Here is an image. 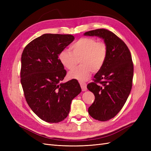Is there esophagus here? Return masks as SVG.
<instances>
[{
	"mask_svg": "<svg viewBox=\"0 0 151 151\" xmlns=\"http://www.w3.org/2000/svg\"><path fill=\"white\" fill-rule=\"evenodd\" d=\"M80 85H81V87L82 91H86L87 90V84H86V83H80Z\"/></svg>",
	"mask_w": 151,
	"mask_h": 151,
	"instance_id": "obj_1",
	"label": "esophagus"
}]
</instances>
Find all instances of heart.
Segmentation results:
<instances>
[{"instance_id":"obj_1","label":"heart","mask_w":151,"mask_h":151,"mask_svg":"<svg viewBox=\"0 0 151 151\" xmlns=\"http://www.w3.org/2000/svg\"><path fill=\"white\" fill-rule=\"evenodd\" d=\"M72 52L63 50L59 53L58 58L62 64L68 70H72L78 64L81 65L68 73L70 79L85 81L89 77L91 71H99L106 61L108 48L104 42H98L93 38H82L72 44Z\"/></svg>"}]
</instances>
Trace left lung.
Returning a JSON list of instances; mask_svg holds the SVG:
<instances>
[{
    "mask_svg": "<svg viewBox=\"0 0 151 151\" xmlns=\"http://www.w3.org/2000/svg\"><path fill=\"white\" fill-rule=\"evenodd\" d=\"M84 35L98 36L107 45L106 61L95 74L94 82L87 86L95 96L89 114L95 120L105 122L115 117L127 101L132 89L134 64L129 48L111 31L97 29Z\"/></svg>",
    "mask_w": 151,
    "mask_h": 151,
    "instance_id": "left-lung-1",
    "label": "left lung"
}]
</instances>
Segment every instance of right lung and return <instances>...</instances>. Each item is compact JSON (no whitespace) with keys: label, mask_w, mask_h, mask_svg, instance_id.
<instances>
[{"label":"right lung","mask_w":151,"mask_h":151,"mask_svg":"<svg viewBox=\"0 0 151 151\" xmlns=\"http://www.w3.org/2000/svg\"><path fill=\"white\" fill-rule=\"evenodd\" d=\"M74 40L71 35L44 34L26 45L21 56V83L29 106L42 120L58 123L68 116L72 100L81 92L78 82H60L66 70L58 59Z\"/></svg>","instance_id":"1"}]
</instances>
